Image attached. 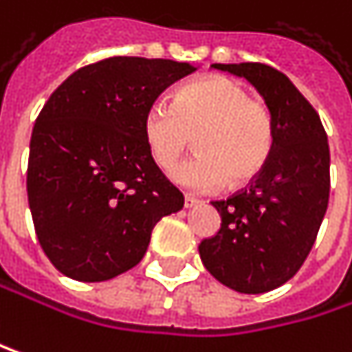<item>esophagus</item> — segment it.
Here are the masks:
<instances>
[{"label": "esophagus", "mask_w": 352, "mask_h": 352, "mask_svg": "<svg viewBox=\"0 0 352 352\" xmlns=\"http://www.w3.org/2000/svg\"><path fill=\"white\" fill-rule=\"evenodd\" d=\"M198 204H202L198 198H192V196H186V198H184V206H186V208H192V206H198Z\"/></svg>", "instance_id": "1"}]
</instances>
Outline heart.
<instances>
[{
    "label": "heart",
    "mask_w": 352,
    "mask_h": 352,
    "mask_svg": "<svg viewBox=\"0 0 352 352\" xmlns=\"http://www.w3.org/2000/svg\"><path fill=\"white\" fill-rule=\"evenodd\" d=\"M142 138L150 160L168 173L192 148L200 154L173 179L188 190L212 192L254 182L270 160L274 117L268 102L225 76H206L173 94L170 104L152 102L142 119Z\"/></svg>",
    "instance_id": "obj_1"
}]
</instances>
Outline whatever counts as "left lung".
<instances>
[{"label": "left lung", "instance_id": "1", "mask_svg": "<svg viewBox=\"0 0 352 352\" xmlns=\"http://www.w3.org/2000/svg\"><path fill=\"white\" fill-rule=\"evenodd\" d=\"M245 78L274 117L268 164L245 190L217 200L221 229L200 243L206 270L225 287L258 295L291 280L307 260L330 198V148L318 111L266 63H214Z\"/></svg>", "mask_w": 352, "mask_h": 352}]
</instances>
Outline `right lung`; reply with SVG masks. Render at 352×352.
<instances>
[{
	"mask_svg": "<svg viewBox=\"0 0 352 352\" xmlns=\"http://www.w3.org/2000/svg\"><path fill=\"white\" fill-rule=\"evenodd\" d=\"M196 67L109 57L74 72L41 109L26 173L34 231L65 276L100 283L140 264L154 225L184 194L148 156L146 109Z\"/></svg>",
	"mask_w": 352,
	"mask_h": 352,
	"instance_id": "1",
	"label": "right lung"
}]
</instances>
